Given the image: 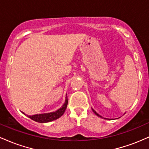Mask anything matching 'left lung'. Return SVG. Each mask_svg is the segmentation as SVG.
I'll return each mask as SVG.
<instances>
[{"label":"left lung","mask_w":149,"mask_h":149,"mask_svg":"<svg viewBox=\"0 0 149 149\" xmlns=\"http://www.w3.org/2000/svg\"><path fill=\"white\" fill-rule=\"evenodd\" d=\"M92 111H93V112H94V113H95V114H96V115H97V116H99V117H101V118H102V116H101L100 115H99V114H98V113H97L96 111H95V110H94V109H92ZM105 119H106V118H105Z\"/></svg>","instance_id":"1"}]
</instances>
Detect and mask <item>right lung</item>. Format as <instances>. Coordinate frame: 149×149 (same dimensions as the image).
Returning a JSON list of instances; mask_svg holds the SVG:
<instances>
[{
  "instance_id": "1",
  "label": "right lung",
  "mask_w": 149,
  "mask_h": 149,
  "mask_svg": "<svg viewBox=\"0 0 149 149\" xmlns=\"http://www.w3.org/2000/svg\"><path fill=\"white\" fill-rule=\"evenodd\" d=\"M68 104V99L67 96H66V100H65L64 104L60 109H58L57 111L54 112L48 113H42V114H36L33 116H27L29 118H31L36 122L38 123H47L50 122V121L55 120L59 118H60L63 114L64 113L65 110H66V107H67ZM23 113V112H22Z\"/></svg>"
}]
</instances>
